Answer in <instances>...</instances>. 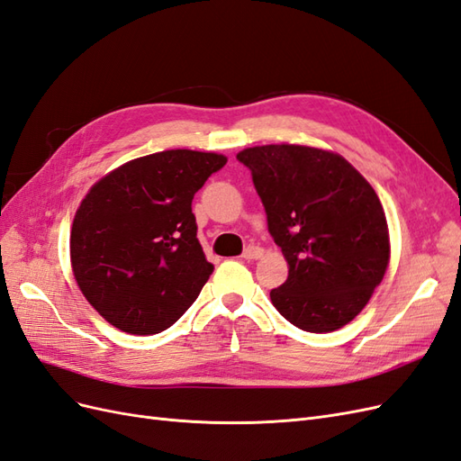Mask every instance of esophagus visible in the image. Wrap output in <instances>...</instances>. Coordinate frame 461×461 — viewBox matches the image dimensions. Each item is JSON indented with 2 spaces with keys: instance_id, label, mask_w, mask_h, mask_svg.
<instances>
[{
  "instance_id": "esophagus-1",
  "label": "esophagus",
  "mask_w": 461,
  "mask_h": 461,
  "mask_svg": "<svg viewBox=\"0 0 461 461\" xmlns=\"http://www.w3.org/2000/svg\"><path fill=\"white\" fill-rule=\"evenodd\" d=\"M261 256H263V249H261L259 246H248V248L244 249V254H242V258H244L246 261L259 259Z\"/></svg>"
}]
</instances>
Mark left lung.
<instances>
[{"label":"left lung","mask_w":461,"mask_h":461,"mask_svg":"<svg viewBox=\"0 0 461 461\" xmlns=\"http://www.w3.org/2000/svg\"><path fill=\"white\" fill-rule=\"evenodd\" d=\"M252 171L267 227L288 261L271 302L308 332L337 330L366 308L390 259L384 209L339 153L269 144L239 156Z\"/></svg>","instance_id":"1"}]
</instances>
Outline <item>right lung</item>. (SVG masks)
<instances>
[{
    "label": "right lung",
    "instance_id": "right-lung-1",
    "mask_svg": "<svg viewBox=\"0 0 461 461\" xmlns=\"http://www.w3.org/2000/svg\"><path fill=\"white\" fill-rule=\"evenodd\" d=\"M225 163L212 151L167 149L121 165L90 188L73 221L71 265L107 323L156 334L196 302L213 265L198 242L192 200Z\"/></svg>",
    "mask_w": 461,
    "mask_h": 461
}]
</instances>
